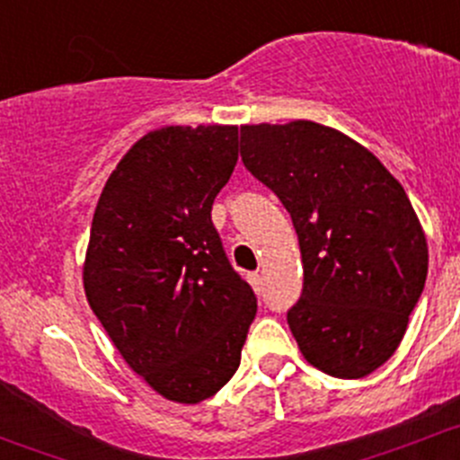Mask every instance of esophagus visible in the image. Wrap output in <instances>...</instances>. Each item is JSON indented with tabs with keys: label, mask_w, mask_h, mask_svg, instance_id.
I'll return each instance as SVG.
<instances>
[{
	"label": "esophagus",
	"mask_w": 460,
	"mask_h": 460,
	"mask_svg": "<svg viewBox=\"0 0 460 460\" xmlns=\"http://www.w3.org/2000/svg\"><path fill=\"white\" fill-rule=\"evenodd\" d=\"M248 279H250V284H252V288L257 290V293H261V290H263V279H261V275H259V272H252V275H250Z\"/></svg>",
	"instance_id": "34e87169"
}]
</instances>
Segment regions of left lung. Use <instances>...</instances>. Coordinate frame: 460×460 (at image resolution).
Segmentation results:
<instances>
[{"label":"left lung","mask_w":460,"mask_h":460,"mask_svg":"<svg viewBox=\"0 0 460 460\" xmlns=\"http://www.w3.org/2000/svg\"><path fill=\"white\" fill-rule=\"evenodd\" d=\"M241 161L288 210L304 263L288 326L333 378L374 374L400 347L429 250L394 174L358 140L313 120L241 125Z\"/></svg>","instance_id":"obj_1"}]
</instances>
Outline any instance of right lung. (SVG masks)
Returning <instances> with one entry per match:
<instances>
[{"mask_svg": "<svg viewBox=\"0 0 460 460\" xmlns=\"http://www.w3.org/2000/svg\"><path fill=\"white\" fill-rule=\"evenodd\" d=\"M236 158V125L149 131L109 174L91 221L86 302L131 371L172 402L228 383L257 313L210 217Z\"/></svg>", "mask_w": 460, "mask_h": 460, "instance_id": "right-lung-1", "label": "right lung"}]
</instances>
